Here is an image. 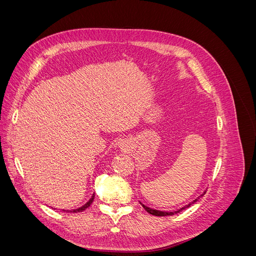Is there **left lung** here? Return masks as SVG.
<instances>
[{
  "instance_id": "obj_1",
  "label": "left lung",
  "mask_w": 256,
  "mask_h": 256,
  "mask_svg": "<svg viewBox=\"0 0 256 256\" xmlns=\"http://www.w3.org/2000/svg\"><path fill=\"white\" fill-rule=\"evenodd\" d=\"M205 193V192H204ZM203 193V194H204ZM202 194V196H203ZM200 196H198V198H200ZM198 198H196L194 200H193V202H191L190 204H188V205H186V206H184L182 208H180V209H178V210H176V212H160V210H156V209H152V208H150V207H147V206H145V205H143L142 204V206L144 207V209L145 210L148 212V214H154V216H173V214H177V212H180L182 210H184V209H186V208H188V207H190L192 204H194L196 200H198Z\"/></svg>"
}]
</instances>
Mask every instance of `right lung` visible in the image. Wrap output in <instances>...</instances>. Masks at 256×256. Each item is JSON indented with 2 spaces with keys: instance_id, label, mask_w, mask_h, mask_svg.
<instances>
[{
  "instance_id": "add662e5",
  "label": "right lung",
  "mask_w": 256,
  "mask_h": 256,
  "mask_svg": "<svg viewBox=\"0 0 256 256\" xmlns=\"http://www.w3.org/2000/svg\"><path fill=\"white\" fill-rule=\"evenodd\" d=\"M94 198H95V196L92 194V196L90 198V200H88V202L85 204V205H83L82 207H80V208H76V209H74V210H64V212H83V210H85V209H86L88 207H90V204L92 203V200H94Z\"/></svg>"
}]
</instances>
